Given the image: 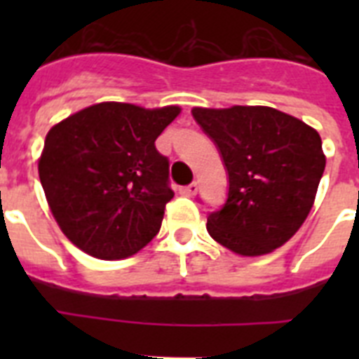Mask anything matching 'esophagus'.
Listing matches in <instances>:
<instances>
[{
	"label": "esophagus",
	"mask_w": 359,
	"mask_h": 359,
	"mask_svg": "<svg viewBox=\"0 0 359 359\" xmlns=\"http://www.w3.org/2000/svg\"><path fill=\"white\" fill-rule=\"evenodd\" d=\"M196 190H198V185H196V183H190V185L182 187V189H180V192H182L183 196H194Z\"/></svg>",
	"instance_id": "1"
}]
</instances>
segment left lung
<instances>
[{
	"label": "left lung",
	"mask_w": 359,
	"mask_h": 359,
	"mask_svg": "<svg viewBox=\"0 0 359 359\" xmlns=\"http://www.w3.org/2000/svg\"><path fill=\"white\" fill-rule=\"evenodd\" d=\"M192 116L228 172L226 201L207 221L212 239L246 257L287 243L311 212L325 169L318 133L266 106L194 107Z\"/></svg>",
	"instance_id": "1"
}]
</instances>
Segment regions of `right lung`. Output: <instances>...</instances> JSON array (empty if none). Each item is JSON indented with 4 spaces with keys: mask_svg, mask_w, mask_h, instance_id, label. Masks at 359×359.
<instances>
[{
    "mask_svg": "<svg viewBox=\"0 0 359 359\" xmlns=\"http://www.w3.org/2000/svg\"><path fill=\"white\" fill-rule=\"evenodd\" d=\"M180 111L100 102L50 129L41 185L61 230L82 252L126 259L160 231L174 192L169 160L154 142Z\"/></svg>",
    "mask_w": 359,
    "mask_h": 359,
    "instance_id": "obj_1",
    "label": "right lung"
}]
</instances>
